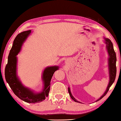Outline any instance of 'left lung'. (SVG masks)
I'll use <instances>...</instances> for the list:
<instances>
[{"mask_svg": "<svg viewBox=\"0 0 121 121\" xmlns=\"http://www.w3.org/2000/svg\"><path fill=\"white\" fill-rule=\"evenodd\" d=\"M105 42L107 44V52L108 53L109 56V59H108V66H109V74H110V82H109L108 85L107 86V88L106 90V91L105 92V93L104 94V95L102 96L101 97H100V99H99L96 101H98L100 100H101L102 98L105 96L106 95L107 92L108 91L109 89L111 86L112 85V84L114 82L115 80V78H116V53L115 52V50L113 49V44L110 39H105ZM68 92L69 94V95L70 96L71 98H72L73 100L74 101L77 102H80L76 100L75 98H74V97L73 96L72 94H71L70 89L69 87H68Z\"/></svg>", "mask_w": 121, "mask_h": 121, "instance_id": "1", "label": "left lung"}]
</instances>
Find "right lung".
Returning <instances> with one entry per match:
<instances>
[{"label":"right lung","instance_id":"1","mask_svg":"<svg viewBox=\"0 0 121 121\" xmlns=\"http://www.w3.org/2000/svg\"><path fill=\"white\" fill-rule=\"evenodd\" d=\"M31 32V30L24 31L18 34L15 39L8 56V63L5 68V78L11 90L19 99L28 103H37L45 100L48 96L51 79L54 73L58 69V67H49L44 69L42 76L44 89L41 93H34L21 84L16 76V55L20 51L23 42Z\"/></svg>","mask_w":121,"mask_h":121}]
</instances>
